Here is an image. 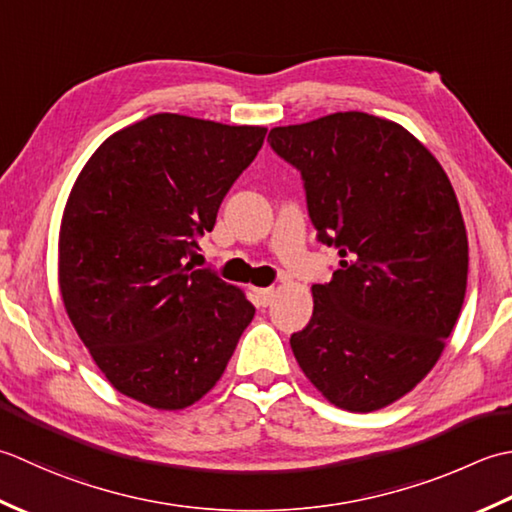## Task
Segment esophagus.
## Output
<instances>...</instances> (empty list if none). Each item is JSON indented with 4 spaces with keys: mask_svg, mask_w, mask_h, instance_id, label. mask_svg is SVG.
I'll use <instances>...</instances> for the list:
<instances>
[{
    "mask_svg": "<svg viewBox=\"0 0 512 512\" xmlns=\"http://www.w3.org/2000/svg\"><path fill=\"white\" fill-rule=\"evenodd\" d=\"M274 296H276V289H274V287L256 289V298H258V302H260V305H263V307L271 305V300H274Z\"/></svg>",
    "mask_w": 512,
    "mask_h": 512,
    "instance_id": "1",
    "label": "esophagus"
}]
</instances>
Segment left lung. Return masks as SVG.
<instances>
[{"mask_svg": "<svg viewBox=\"0 0 512 512\" xmlns=\"http://www.w3.org/2000/svg\"><path fill=\"white\" fill-rule=\"evenodd\" d=\"M269 148L300 172L318 243L340 263L291 333L311 384L340 409L375 411L440 358L462 311L468 241L453 185L402 125L336 112L274 128Z\"/></svg>", "mask_w": 512, "mask_h": 512, "instance_id": "obj_1", "label": "left lung"}]
</instances>
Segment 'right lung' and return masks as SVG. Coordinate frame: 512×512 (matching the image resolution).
<instances>
[{
	"label": "right lung",
	"instance_id": "1",
	"mask_svg": "<svg viewBox=\"0 0 512 512\" xmlns=\"http://www.w3.org/2000/svg\"><path fill=\"white\" fill-rule=\"evenodd\" d=\"M265 128L152 114L112 134L72 187L59 234L68 318L112 387L183 409L221 378L256 307L187 263Z\"/></svg>",
	"mask_w": 512,
	"mask_h": 512
}]
</instances>
